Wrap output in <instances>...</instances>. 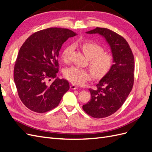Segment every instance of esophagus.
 <instances>
[{
	"mask_svg": "<svg viewBox=\"0 0 152 152\" xmlns=\"http://www.w3.org/2000/svg\"><path fill=\"white\" fill-rule=\"evenodd\" d=\"M78 88H79V87H78V86H76V85L72 84V85L70 86V89H77Z\"/></svg>",
	"mask_w": 152,
	"mask_h": 152,
	"instance_id": "1",
	"label": "esophagus"
}]
</instances>
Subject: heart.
Listing matches in <instances>:
<instances>
[{"label":"heart","instance_id":"obj_1","mask_svg":"<svg viewBox=\"0 0 152 152\" xmlns=\"http://www.w3.org/2000/svg\"><path fill=\"white\" fill-rule=\"evenodd\" d=\"M73 46L68 45L63 49L61 59L63 61L70 60ZM82 50L86 58L89 59V67L95 78H102L110 72L113 64L112 54L104 53L102 45L93 42H86L82 45ZM66 79L76 85H82L91 79L92 73L87 69L72 66L67 68L64 72Z\"/></svg>","mask_w":152,"mask_h":152}]
</instances>
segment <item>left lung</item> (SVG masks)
Masks as SVG:
<instances>
[{
    "mask_svg": "<svg viewBox=\"0 0 152 152\" xmlns=\"http://www.w3.org/2000/svg\"><path fill=\"white\" fill-rule=\"evenodd\" d=\"M87 34H98L109 44L113 64L94 89H89L91 98L82 106L89 115L96 118L108 117L116 112L125 102L134 84V58L126 40L115 32L97 27Z\"/></svg>",
    "mask_w": 152,
    "mask_h": 152,
    "instance_id": "8db88e82",
    "label": "left lung"
}]
</instances>
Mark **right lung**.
<instances>
[{"label":"right lung","instance_id":"add662e5","mask_svg":"<svg viewBox=\"0 0 152 152\" xmlns=\"http://www.w3.org/2000/svg\"><path fill=\"white\" fill-rule=\"evenodd\" d=\"M75 35L66 28H49L31 35L21 45L14 80L22 103L31 111L45 113L56 108L70 89L66 80L56 78L58 58L63 44Z\"/></svg>","mask_w":152,"mask_h":152}]
</instances>
